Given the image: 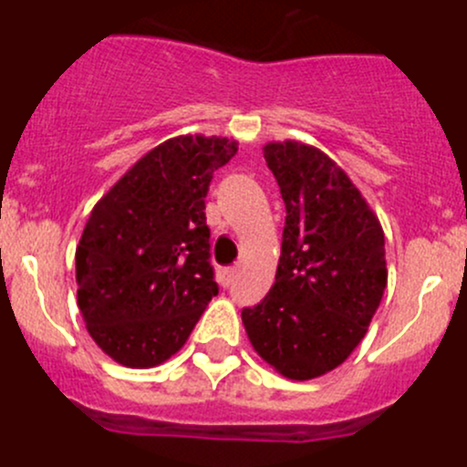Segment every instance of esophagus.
Here are the masks:
<instances>
[{
  "instance_id": "1",
  "label": "esophagus",
  "mask_w": 467,
  "mask_h": 467,
  "mask_svg": "<svg viewBox=\"0 0 467 467\" xmlns=\"http://www.w3.org/2000/svg\"><path fill=\"white\" fill-rule=\"evenodd\" d=\"M234 277H237V266L223 268V271H221V285H223V286L233 285V280H234Z\"/></svg>"
}]
</instances>
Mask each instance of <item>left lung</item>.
<instances>
[{
    "label": "left lung",
    "instance_id": "1",
    "mask_svg": "<svg viewBox=\"0 0 467 467\" xmlns=\"http://www.w3.org/2000/svg\"><path fill=\"white\" fill-rule=\"evenodd\" d=\"M286 207L275 282L244 309L248 341L286 379L321 378L352 355L386 280L384 230L346 171L296 140L264 144Z\"/></svg>",
    "mask_w": 467,
    "mask_h": 467
}]
</instances>
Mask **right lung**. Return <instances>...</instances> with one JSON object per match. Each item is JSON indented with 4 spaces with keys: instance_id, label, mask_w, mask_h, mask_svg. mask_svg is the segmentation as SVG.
Listing matches in <instances>:
<instances>
[{
    "instance_id": "right-lung-1",
    "label": "right lung",
    "mask_w": 467,
    "mask_h": 467,
    "mask_svg": "<svg viewBox=\"0 0 467 467\" xmlns=\"http://www.w3.org/2000/svg\"><path fill=\"white\" fill-rule=\"evenodd\" d=\"M237 149L216 135L167 140L89 212L77 246V303L89 337L117 364H164L219 294L205 196Z\"/></svg>"
}]
</instances>
